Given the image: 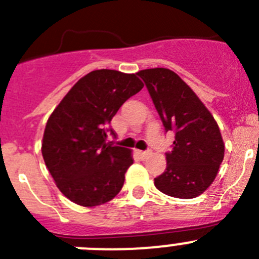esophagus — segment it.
<instances>
[{
  "mask_svg": "<svg viewBox=\"0 0 259 259\" xmlns=\"http://www.w3.org/2000/svg\"><path fill=\"white\" fill-rule=\"evenodd\" d=\"M139 154H140V157L143 158V159H146L148 157H150L152 152H150V150H146V152H139Z\"/></svg>",
  "mask_w": 259,
  "mask_h": 259,
  "instance_id": "34e87169",
  "label": "esophagus"
}]
</instances>
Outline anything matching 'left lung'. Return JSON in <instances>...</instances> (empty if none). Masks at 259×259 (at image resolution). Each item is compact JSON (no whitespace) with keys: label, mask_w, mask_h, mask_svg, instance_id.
Segmentation results:
<instances>
[{"label":"left lung","mask_w":259,"mask_h":259,"mask_svg":"<svg viewBox=\"0 0 259 259\" xmlns=\"http://www.w3.org/2000/svg\"><path fill=\"white\" fill-rule=\"evenodd\" d=\"M144 80L166 132L175 134L167 166L154 179L158 191L176 198H194L209 188L224 157V143L214 116L196 93L168 68H148Z\"/></svg>","instance_id":"1"}]
</instances>
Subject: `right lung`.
<instances>
[{"label":"right lung","mask_w":259,"mask_h":259,"mask_svg":"<svg viewBox=\"0 0 259 259\" xmlns=\"http://www.w3.org/2000/svg\"><path fill=\"white\" fill-rule=\"evenodd\" d=\"M136 74L96 70L70 89L49 116L41 152L59 191L80 206L113 200L134 163L131 150L106 143L110 122L143 89Z\"/></svg>","instance_id":"obj_1"}]
</instances>
